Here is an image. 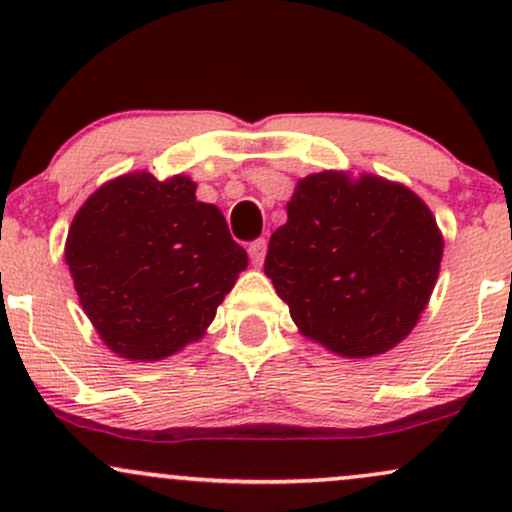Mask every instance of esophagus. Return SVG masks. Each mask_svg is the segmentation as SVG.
I'll list each match as a JSON object with an SVG mask.
<instances>
[{"mask_svg": "<svg viewBox=\"0 0 512 512\" xmlns=\"http://www.w3.org/2000/svg\"><path fill=\"white\" fill-rule=\"evenodd\" d=\"M248 255H250V262L255 264V267H260V264L264 262V255H267V240L264 238L252 240L250 248H248Z\"/></svg>", "mask_w": 512, "mask_h": 512, "instance_id": "obj_1", "label": "esophagus"}]
</instances>
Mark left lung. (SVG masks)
Segmentation results:
<instances>
[{
  "mask_svg": "<svg viewBox=\"0 0 512 512\" xmlns=\"http://www.w3.org/2000/svg\"><path fill=\"white\" fill-rule=\"evenodd\" d=\"M264 274L298 332L344 358H370L407 339L436 289L443 233L402 182L322 170L296 182Z\"/></svg>",
  "mask_w": 512,
  "mask_h": 512,
  "instance_id": "obj_1",
  "label": "left lung"
}]
</instances>
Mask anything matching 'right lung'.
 I'll return each mask as SVG.
<instances>
[{
	"mask_svg": "<svg viewBox=\"0 0 512 512\" xmlns=\"http://www.w3.org/2000/svg\"><path fill=\"white\" fill-rule=\"evenodd\" d=\"M190 175L132 170L81 204L64 243L81 308L113 354L154 363L199 342L248 267Z\"/></svg>",
	"mask_w": 512,
	"mask_h": 512,
	"instance_id": "1",
	"label": "right lung"
}]
</instances>
